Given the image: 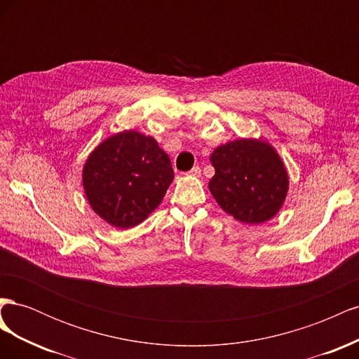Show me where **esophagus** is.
Here are the masks:
<instances>
[{
  "label": "esophagus",
  "instance_id": "obj_1",
  "mask_svg": "<svg viewBox=\"0 0 359 359\" xmlns=\"http://www.w3.org/2000/svg\"><path fill=\"white\" fill-rule=\"evenodd\" d=\"M201 172H202V170H201V168H199V166H194V168H191V169H190V172H189V173H190V175H193V177H199V175H201Z\"/></svg>",
  "mask_w": 359,
  "mask_h": 359
}]
</instances>
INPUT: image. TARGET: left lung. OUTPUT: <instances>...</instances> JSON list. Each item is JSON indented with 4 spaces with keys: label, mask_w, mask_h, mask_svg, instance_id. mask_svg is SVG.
<instances>
[{
    "label": "left lung",
    "mask_w": 359,
    "mask_h": 359,
    "mask_svg": "<svg viewBox=\"0 0 359 359\" xmlns=\"http://www.w3.org/2000/svg\"><path fill=\"white\" fill-rule=\"evenodd\" d=\"M215 175L210 191L238 222L264 223L278 212L289 187L287 172L276 149L256 139H240L215 148Z\"/></svg>",
    "instance_id": "1"
}]
</instances>
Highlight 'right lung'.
Masks as SVG:
<instances>
[{"label": "right lung", "mask_w": 359, "mask_h": 359, "mask_svg": "<svg viewBox=\"0 0 359 359\" xmlns=\"http://www.w3.org/2000/svg\"><path fill=\"white\" fill-rule=\"evenodd\" d=\"M82 180L91 208L109 224L128 229L160 205L173 169L153 137L123 132L93 151Z\"/></svg>", "instance_id": "obj_1"}]
</instances>
